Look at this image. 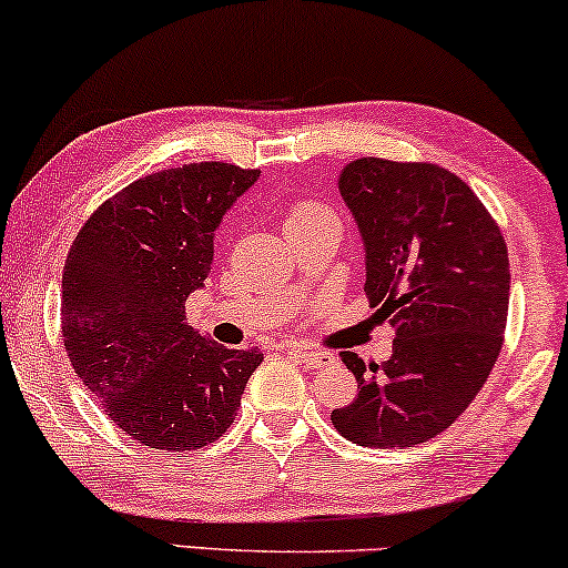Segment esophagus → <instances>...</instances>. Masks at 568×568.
Here are the masks:
<instances>
[{"instance_id":"34e87169","label":"esophagus","mask_w":568,"mask_h":568,"mask_svg":"<svg viewBox=\"0 0 568 568\" xmlns=\"http://www.w3.org/2000/svg\"><path fill=\"white\" fill-rule=\"evenodd\" d=\"M286 352H292V355L302 359V363H305L307 367H331L336 363V357L328 355V352H313V349H305V347H294V344H290Z\"/></svg>"}]
</instances>
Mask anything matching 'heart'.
Listing matches in <instances>:
<instances>
[{"instance_id":"obj_1","label":"heart","mask_w":568,"mask_h":568,"mask_svg":"<svg viewBox=\"0 0 568 568\" xmlns=\"http://www.w3.org/2000/svg\"><path fill=\"white\" fill-rule=\"evenodd\" d=\"M318 216H328V211L321 209V205H315V203H297L290 213H286V224H300V221L318 219Z\"/></svg>"}]
</instances>
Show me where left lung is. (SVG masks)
<instances>
[{"label":"left lung","mask_w":568,"mask_h":568,"mask_svg":"<svg viewBox=\"0 0 568 568\" xmlns=\"http://www.w3.org/2000/svg\"><path fill=\"white\" fill-rule=\"evenodd\" d=\"M338 190L365 250V294L396 328L371 365L355 352L357 396L331 412L344 438L373 448L425 444L473 404L496 365L509 313L504 234L459 176L436 164L357 159Z\"/></svg>","instance_id":"8db88e82"}]
</instances>
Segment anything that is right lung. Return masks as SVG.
<instances>
[{
	"instance_id": "obj_1",
	"label": "right lung",
	"mask_w": 568,
	"mask_h": 568,
	"mask_svg": "<svg viewBox=\"0 0 568 568\" xmlns=\"http://www.w3.org/2000/svg\"><path fill=\"white\" fill-rule=\"evenodd\" d=\"M261 172L221 161L132 182L72 242L62 276L64 349L78 378L138 444L193 452L221 438L263 355L226 349L187 323L213 234Z\"/></svg>"
}]
</instances>
